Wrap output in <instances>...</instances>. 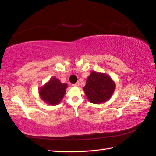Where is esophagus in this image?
Listing matches in <instances>:
<instances>
[{
    "label": "esophagus",
    "instance_id": "1",
    "mask_svg": "<svg viewBox=\"0 0 156 156\" xmlns=\"http://www.w3.org/2000/svg\"><path fill=\"white\" fill-rule=\"evenodd\" d=\"M73 86H76V87H77V86H80V83H79V82H76V83H75V84H73Z\"/></svg>",
    "mask_w": 156,
    "mask_h": 156
}]
</instances>
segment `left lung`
Wrapping results in <instances>:
<instances>
[{
  "mask_svg": "<svg viewBox=\"0 0 156 156\" xmlns=\"http://www.w3.org/2000/svg\"><path fill=\"white\" fill-rule=\"evenodd\" d=\"M116 88L114 81L106 74L93 71L83 88L88 101L94 104L109 100Z\"/></svg>",
  "mask_w": 156,
  "mask_h": 156,
  "instance_id": "left-lung-1",
  "label": "left lung"
}]
</instances>
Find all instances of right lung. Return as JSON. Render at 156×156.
Wrapping results in <instances>:
<instances>
[{
    "label": "right lung",
    "instance_id": "add662e5",
    "mask_svg": "<svg viewBox=\"0 0 156 156\" xmlns=\"http://www.w3.org/2000/svg\"><path fill=\"white\" fill-rule=\"evenodd\" d=\"M67 87V83H61L58 79L52 77L47 83L40 88L39 94L44 102L51 105H56L63 98Z\"/></svg>",
    "mask_w": 156,
    "mask_h": 156
}]
</instances>
